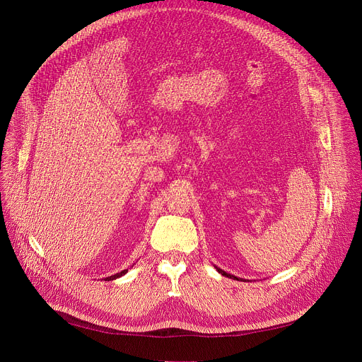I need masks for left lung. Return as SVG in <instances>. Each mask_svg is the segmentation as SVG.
I'll list each match as a JSON object with an SVG mask.
<instances>
[{
	"mask_svg": "<svg viewBox=\"0 0 362 362\" xmlns=\"http://www.w3.org/2000/svg\"><path fill=\"white\" fill-rule=\"evenodd\" d=\"M217 269V272L220 273V274H223V276H226V277H230V279H236V280H242V279H239V277H236V276H233V274H229V273H226V272H223L221 269H218V267H216Z\"/></svg>",
	"mask_w": 362,
	"mask_h": 362,
	"instance_id": "8db88e82",
	"label": "left lung"
}]
</instances>
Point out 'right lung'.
I'll return each mask as SVG.
<instances>
[{
	"label": "right lung",
	"instance_id": "right-lung-1",
	"mask_svg": "<svg viewBox=\"0 0 362 362\" xmlns=\"http://www.w3.org/2000/svg\"><path fill=\"white\" fill-rule=\"evenodd\" d=\"M127 273V270H123V272H120V273H117V274H114V276H110V277H107L105 280H114V279H119V277H122L123 274H126Z\"/></svg>",
	"mask_w": 362,
	"mask_h": 362
}]
</instances>
